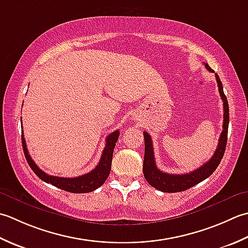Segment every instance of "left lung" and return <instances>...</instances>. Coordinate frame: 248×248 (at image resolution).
<instances>
[{
    "label": "left lung",
    "instance_id": "left-lung-1",
    "mask_svg": "<svg viewBox=\"0 0 248 248\" xmlns=\"http://www.w3.org/2000/svg\"><path fill=\"white\" fill-rule=\"evenodd\" d=\"M205 68L213 72L208 64L204 63ZM217 85H218V91L221 99L224 102V124L223 131H221L220 137L218 140V145L215 153L212 156L209 161H206L204 165H202L200 168L191 171L189 173L185 174H169L160 171L155 164L154 158V151H153V142L151 136L143 131L144 137V160H143V175L148 183L153 186L154 188L158 189L164 193H179L188 189L193 186L197 185L200 182L205 180L206 178L214 172L217 167H218L221 158H223L226 144L227 137H228V126H229V106L228 100H227L226 95L224 93L223 83H221L218 75L215 74Z\"/></svg>",
    "mask_w": 248,
    "mask_h": 248
}]
</instances>
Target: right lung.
Masks as SVG:
<instances>
[{"instance_id":"right-lung-1","label":"right lung","mask_w":248,"mask_h":248,"mask_svg":"<svg viewBox=\"0 0 248 248\" xmlns=\"http://www.w3.org/2000/svg\"><path fill=\"white\" fill-rule=\"evenodd\" d=\"M21 130L23 133L22 128ZM119 135L120 131L114 130L112 134H110L108 137L106 138V146L103 151L102 157H100L98 165L96 166L91 172L77 176V178H60V176L49 175L46 172H44L42 169H39L28 152V148L27 144H25V139L23 137V135L22 148L29 166L31 167L34 173L36 174L40 180L46 182V183H50L60 189L68 191V193L84 194L97 189L105 183V181L107 180L111 170V161H112L113 150L115 143H117V141L119 139Z\"/></svg>"}]
</instances>
